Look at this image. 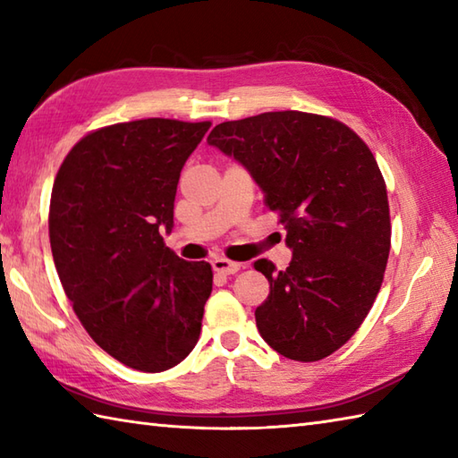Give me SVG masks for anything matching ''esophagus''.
I'll list each match as a JSON object with an SVG mask.
<instances>
[{"label": "esophagus", "mask_w": 458, "mask_h": 458, "mask_svg": "<svg viewBox=\"0 0 458 458\" xmlns=\"http://www.w3.org/2000/svg\"><path fill=\"white\" fill-rule=\"evenodd\" d=\"M212 269L222 276H232L236 274V271H240V264L238 261H230L226 258H216L212 259Z\"/></svg>", "instance_id": "1"}]
</instances>
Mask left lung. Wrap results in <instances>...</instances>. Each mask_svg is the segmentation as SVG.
I'll return each instance as SVG.
<instances>
[{
    "label": "left lung",
    "instance_id": "1",
    "mask_svg": "<svg viewBox=\"0 0 458 458\" xmlns=\"http://www.w3.org/2000/svg\"><path fill=\"white\" fill-rule=\"evenodd\" d=\"M244 165L277 212L293 250L256 309L261 338L281 356L317 362L346 344L372 309L390 256L386 182L368 145L343 122L266 112L224 122L207 140Z\"/></svg>",
    "mask_w": 458,
    "mask_h": 458
}]
</instances>
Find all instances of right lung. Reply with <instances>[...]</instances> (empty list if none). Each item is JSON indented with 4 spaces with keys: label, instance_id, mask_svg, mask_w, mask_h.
I'll return each mask as SVG.
<instances>
[{
    "label": "right lung",
    "instance_id": "obj_1",
    "mask_svg": "<svg viewBox=\"0 0 458 458\" xmlns=\"http://www.w3.org/2000/svg\"><path fill=\"white\" fill-rule=\"evenodd\" d=\"M210 122L148 118L106 125L56 173L48 238L56 274L86 333L118 362L163 372L199 343L212 291L207 261L163 242L181 169Z\"/></svg>",
    "mask_w": 458,
    "mask_h": 458
}]
</instances>
